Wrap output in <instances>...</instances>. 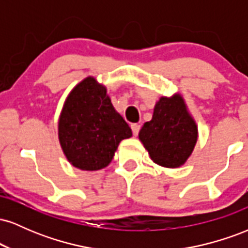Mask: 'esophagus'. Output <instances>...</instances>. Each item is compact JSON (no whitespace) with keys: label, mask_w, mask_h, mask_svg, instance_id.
I'll list each match as a JSON object with an SVG mask.
<instances>
[{"label":"esophagus","mask_w":248,"mask_h":248,"mask_svg":"<svg viewBox=\"0 0 248 248\" xmlns=\"http://www.w3.org/2000/svg\"><path fill=\"white\" fill-rule=\"evenodd\" d=\"M130 128H132V132H133L134 135L136 136L139 134V132H140L141 126L139 124H130Z\"/></svg>","instance_id":"34e87169"}]
</instances>
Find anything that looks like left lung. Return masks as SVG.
<instances>
[{"label": "left lung", "mask_w": 248, "mask_h": 248, "mask_svg": "<svg viewBox=\"0 0 248 248\" xmlns=\"http://www.w3.org/2000/svg\"><path fill=\"white\" fill-rule=\"evenodd\" d=\"M197 136V126L179 95L162 96L154 108L153 119L139 133L150 158L166 168H178L186 163Z\"/></svg>", "instance_id": "1"}]
</instances>
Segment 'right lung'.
I'll list each match as a JSON object with an SVG mask.
<instances>
[{
  "instance_id": "obj_1",
  "label": "right lung",
  "mask_w": 248,
  "mask_h": 248,
  "mask_svg": "<svg viewBox=\"0 0 248 248\" xmlns=\"http://www.w3.org/2000/svg\"><path fill=\"white\" fill-rule=\"evenodd\" d=\"M58 136L65 156L81 170L107 167L132 129L116 113L106 87L88 77L73 88L62 107Z\"/></svg>"
}]
</instances>
